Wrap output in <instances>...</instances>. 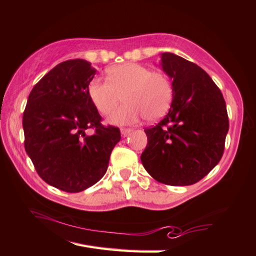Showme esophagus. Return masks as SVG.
<instances>
[{"label": "esophagus", "instance_id": "obj_1", "mask_svg": "<svg viewBox=\"0 0 256 256\" xmlns=\"http://www.w3.org/2000/svg\"><path fill=\"white\" fill-rule=\"evenodd\" d=\"M130 132H132V128H120V134H122L123 136H126Z\"/></svg>", "mask_w": 256, "mask_h": 256}]
</instances>
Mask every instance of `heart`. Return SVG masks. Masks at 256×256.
<instances>
[{
  "instance_id": "b5f03b06",
  "label": "heart",
  "mask_w": 256,
  "mask_h": 256,
  "mask_svg": "<svg viewBox=\"0 0 256 256\" xmlns=\"http://www.w3.org/2000/svg\"><path fill=\"white\" fill-rule=\"evenodd\" d=\"M88 95L102 115L112 113L124 95L126 103L115 110L108 120L113 124H132L144 116L156 120L166 115L174 90L164 72L128 62L110 68L108 80H92L88 85Z\"/></svg>"
}]
</instances>
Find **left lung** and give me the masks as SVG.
<instances>
[{
	"instance_id": "obj_1",
	"label": "left lung",
	"mask_w": 256,
	"mask_h": 256,
	"mask_svg": "<svg viewBox=\"0 0 256 256\" xmlns=\"http://www.w3.org/2000/svg\"><path fill=\"white\" fill-rule=\"evenodd\" d=\"M161 68L172 80L169 113L146 128L141 161L161 184L189 186L214 169L224 153L230 123L225 100L208 74L174 54H161Z\"/></svg>"
}]
</instances>
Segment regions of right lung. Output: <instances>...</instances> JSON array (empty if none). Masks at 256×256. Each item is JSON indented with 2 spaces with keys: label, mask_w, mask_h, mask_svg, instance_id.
Here are the masks:
<instances>
[{
  "label": "right lung",
  "mask_w": 256,
  "mask_h": 256,
  "mask_svg": "<svg viewBox=\"0 0 256 256\" xmlns=\"http://www.w3.org/2000/svg\"><path fill=\"white\" fill-rule=\"evenodd\" d=\"M96 69L84 59L60 62L36 84L23 113L24 148L38 174L52 187L80 192L105 174L120 140L104 126L88 95ZM94 134L86 136V130Z\"/></svg>",
  "instance_id": "right-lung-1"
}]
</instances>
